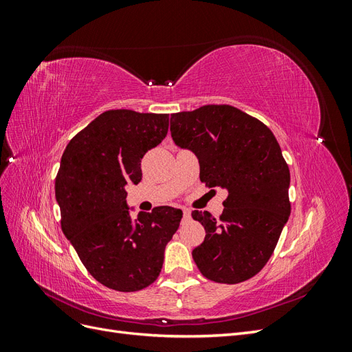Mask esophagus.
Returning a JSON list of instances; mask_svg holds the SVG:
<instances>
[{
    "label": "esophagus",
    "mask_w": 352,
    "mask_h": 352,
    "mask_svg": "<svg viewBox=\"0 0 352 352\" xmlns=\"http://www.w3.org/2000/svg\"><path fill=\"white\" fill-rule=\"evenodd\" d=\"M184 219H190V211L188 208H184Z\"/></svg>",
    "instance_id": "1"
}]
</instances>
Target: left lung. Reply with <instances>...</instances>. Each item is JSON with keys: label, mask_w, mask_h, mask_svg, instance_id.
I'll use <instances>...</instances> for the list:
<instances>
[{"label": "left lung", "mask_w": 352, "mask_h": 352, "mask_svg": "<svg viewBox=\"0 0 352 352\" xmlns=\"http://www.w3.org/2000/svg\"><path fill=\"white\" fill-rule=\"evenodd\" d=\"M177 146L192 151L199 179L228 190L220 219L192 211L206 239L192 251L207 279L235 285L269 261L291 214V175L267 126L232 105H204L170 117Z\"/></svg>", "instance_id": "obj_1"}]
</instances>
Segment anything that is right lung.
<instances>
[{"label":"right lung","mask_w":352,"mask_h":352,"mask_svg":"<svg viewBox=\"0 0 352 352\" xmlns=\"http://www.w3.org/2000/svg\"><path fill=\"white\" fill-rule=\"evenodd\" d=\"M167 131L168 114L109 110L63 153L56 177L63 233L92 278L110 289L150 286L182 219V210L163 206L132 220L126 204V186L142 179V157Z\"/></svg>","instance_id":"1"}]
</instances>
